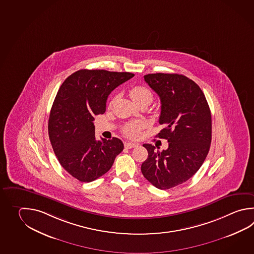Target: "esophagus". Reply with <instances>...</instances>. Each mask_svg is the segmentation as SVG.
I'll return each instance as SVG.
<instances>
[{
  "mask_svg": "<svg viewBox=\"0 0 254 254\" xmlns=\"http://www.w3.org/2000/svg\"><path fill=\"white\" fill-rule=\"evenodd\" d=\"M137 145H138V144H136V143H131V142H126L125 143V147L128 148V149L134 148V147L137 146Z\"/></svg>",
  "mask_w": 254,
  "mask_h": 254,
  "instance_id": "34e87169",
  "label": "esophagus"
}]
</instances>
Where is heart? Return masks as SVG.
I'll return each mask as SVG.
<instances>
[{
    "instance_id": "heart-1",
    "label": "heart",
    "mask_w": 254,
    "mask_h": 254,
    "mask_svg": "<svg viewBox=\"0 0 254 254\" xmlns=\"http://www.w3.org/2000/svg\"><path fill=\"white\" fill-rule=\"evenodd\" d=\"M129 95L131 99L136 105L143 103V102H149L153 99V94L151 92L150 89L143 86V85H136L130 88ZM140 130V125L135 122H131L128 124L125 125L123 127V133L125 135L135 137L138 135Z\"/></svg>"
}]
</instances>
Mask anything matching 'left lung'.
Returning a JSON list of instances; mask_svg holds the SVG:
<instances>
[{
  "instance_id": "left-lung-1",
  "label": "left lung",
  "mask_w": 254,
  "mask_h": 254,
  "mask_svg": "<svg viewBox=\"0 0 254 254\" xmlns=\"http://www.w3.org/2000/svg\"><path fill=\"white\" fill-rule=\"evenodd\" d=\"M160 98L159 138L168 141L160 152L144 144L148 152L141 171L154 187L166 190L190 179L205 160L212 141L211 111L202 89L179 74L155 73L144 76Z\"/></svg>"
}]
</instances>
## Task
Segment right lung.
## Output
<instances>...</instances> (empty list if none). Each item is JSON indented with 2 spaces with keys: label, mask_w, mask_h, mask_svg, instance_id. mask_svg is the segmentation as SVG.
I'll use <instances>...</instances> for the list:
<instances>
[{
  "label": "right lung",
  "mask_w": 254,
  "mask_h": 254,
  "mask_svg": "<svg viewBox=\"0 0 254 254\" xmlns=\"http://www.w3.org/2000/svg\"><path fill=\"white\" fill-rule=\"evenodd\" d=\"M133 77L130 72L80 69L59 89L49 119V137L60 164L78 181L89 183L103 176L124 149L117 137L96 140L94 117L105 113L111 91Z\"/></svg>",
  "instance_id": "1"
}]
</instances>
